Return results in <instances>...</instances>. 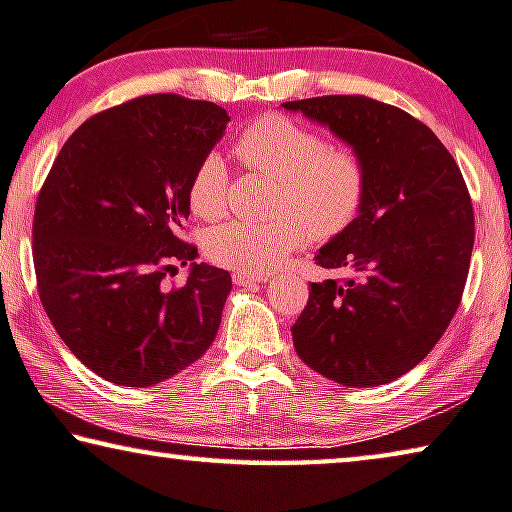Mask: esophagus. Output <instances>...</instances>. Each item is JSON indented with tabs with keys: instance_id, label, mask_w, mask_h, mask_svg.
Segmentation results:
<instances>
[{
	"instance_id": "1",
	"label": "esophagus",
	"mask_w": 512,
	"mask_h": 512,
	"mask_svg": "<svg viewBox=\"0 0 512 512\" xmlns=\"http://www.w3.org/2000/svg\"><path fill=\"white\" fill-rule=\"evenodd\" d=\"M232 280H234V285L248 287V285H257V282H264L266 276H257V273H241V271H236L234 276H232Z\"/></svg>"
}]
</instances>
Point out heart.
<instances>
[{"instance_id": "1", "label": "heart", "mask_w": 512, "mask_h": 512, "mask_svg": "<svg viewBox=\"0 0 512 512\" xmlns=\"http://www.w3.org/2000/svg\"><path fill=\"white\" fill-rule=\"evenodd\" d=\"M232 154L246 172L278 179L266 223L232 220L204 236V255L213 264L241 273L280 269L308 236L331 241L361 216L370 190L363 154L349 144H331L315 128L280 112L262 114L236 133ZM230 167L218 154L197 160L188 181L195 216L223 218L230 209Z\"/></svg>"}]
</instances>
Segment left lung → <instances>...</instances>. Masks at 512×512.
I'll list each match as a JSON object with an SVG mask.
<instances>
[{
	"mask_svg": "<svg viewBox=\"0 0 512 512\" xmlns=\"http://www.w3.org/2000/svg\"><path fill=\"white\" fill-rule=\"evenodd\" d=\"M282 105L329 126L370 170L361 216L315 255L322 269L354 276L312 282L294 349L342 386L388 384L432 352L462 301L474 250L469 188L439 137L395 105L361 94Z\"/></svg>",
	"mask_w": 512,
	"mask_h": 512,
	"instance_id": "1",
	"label": "left lung"
}]
</instances>
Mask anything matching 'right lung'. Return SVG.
<instances>
[{
    "label": "right lung",
    "mask_w": 512,
    "mask_h": 512,
    "mask_svg": "<svg viewBox=\"0 0 512 512\" xmlns=\"http://www.w3.org/2000/svg\"><path fill=\"white\" fill-rule=\"evenodd\" d=\"M227 121L211 101L133 98L68 137L38 190L32 255L43 310L112 384L170 379L216 338L232 278L195 264L183 232L190 174ZM188 261L189 280L167 288L164 278Z\"/></svg>",
    "instance_id": "right-lung-1"
}]
</instances>
